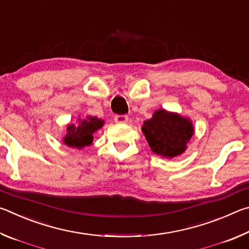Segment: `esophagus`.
<instances>
[{"label": "esophagus", "instance_id": "1", "mask_svg": "<svg viewBox=\"0 0 249 249\" xmlns=\"http://www.w3.org/2000/svg\"><path fill=\"white\" fill-rule=\"evenodd\" d=\"M114 121L119 124H125V123H127L128 116L127 115H115Z\"/></svg>", "mask_w": 249, "mask_h": 249}]
</instances>
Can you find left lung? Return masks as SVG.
Here are the masks:
<instances>
[{"label":"left lung","instance_id":"8db88e82","mask_svg":"<svg viewBox=\"0 0 249 249\" xmlns=\"http://www.w3.org/2000/svg\"><path fill=\"white\" fill-rule=\"evenodd\" d=\"M153 153L163 158H174L187 149L195 129L191 121L177 113L160 108L142 127Z\"/></svg>","mask_w":249,"mask_h":249}]
</instances>
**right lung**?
Wrapping results in <instances>:
<instances>
[{"label": "right lung", "instance_id": "right-lung-1", "mask_svg": "<svg viewBox=\"0 0 249 249\" xmlns=\"http://www.w3.org/2000/svg\"><path fill=\"white\" fill-rule=\"evenodd\" d=\"M103 120L98 117L88 116L87 119H79V124H70L67 127V134L64 137V142L69 147L82 148L90 146L93 142V133L102 127Z\"/></svg>", "mask_w": 249, "mask_h": 249}]
</instances>
